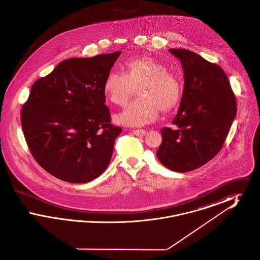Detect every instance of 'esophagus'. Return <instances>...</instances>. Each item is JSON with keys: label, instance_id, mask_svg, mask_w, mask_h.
Segmentation results:
<instances>
[{"label": "esophagus", "instance_id": "1", "mask_svg": "<svg viewBox=\"0 0 260 260\" xmlns=\"http://www.w3.org/2000/svg\"><path fill=\"white\" fill-rule=\"evenodd\" d=\"M133 133H134L136 136H144L146 135V131H145V129H134Z\"/></svg>", "mask_w": 260, "mask_h": 260}]
</instances>
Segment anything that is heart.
<instances>
[{
	"mask_svg": "<svg viewBox=\"0 0 260 260\" xmlns=\"http://www.w3.org/2000/svg\"><path fill=\"white\" fill-rule=\"evenodd\" d=\"M126 73L110 71L103 90L112 103L123 106L138 87L139 99L128 103L115 119L121 124L139 126L152 123L160 109L169 111L177 104L181 86L165 64L150 57H138L125 63Z\"/></svg>",
	"mask_w": 260,
	"mask_h": 260,
	"instance_id": "1",
	"label": "heart"
}]
</instances>
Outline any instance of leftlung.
<instances>
[{
    "label": "left lung",
    "mask_w": 260,
    "mask_h": 260,
    "mask_svg": "<svg viewBox=\"0 0 260 260\" xmlns=\"http://www.w3.org/2000/svg\"><path fill=\"white\" fill-rule=\"evenodd\" d=\"M184 70V88L174 128L162 127L157 157L177 173L204 166L222 148L237 112L230 82L217 64L185 49L169 50Z\"/></svg>",
    "instance_id": "8db88e82"
}]
</instances>
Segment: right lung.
<instances>
[{
  "instance_id": "right-lung-1",
  "label": "right lung",
  "mask_w": 260,
  "mask_h": 260,
  "mask_svg": "<svg viewBox=\"0 0 260 260\" xmlns=\"http://www.w3.org/2000/svg\"><path fill=\"white\" fill-rule=\"evenodd\" d=\"M121 51L70 58L37 80L21 109L28 148L51 175L87 183L108 167L122 128L111 124L103 84Z\"/></svg>"
}]
</instances>
